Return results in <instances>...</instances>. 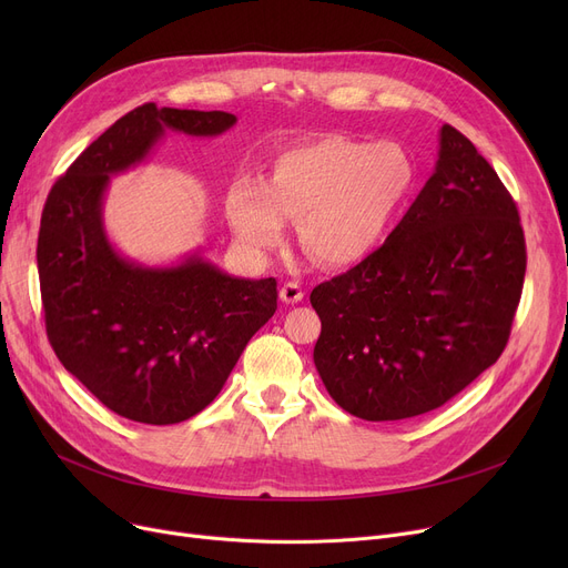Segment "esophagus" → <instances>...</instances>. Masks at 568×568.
<instances>
[{"label": "esophagus", "mask_w": 568, "mask_h": 568, "mask_svg": "<svg viewBox=\"0 0 568 568\" xmlns=\"http://www.w3.org/2000/svg\"><path fill=\"white\" fill-rule=\"evenodd\" d=\"M281 300L285 302V304H296V302H302L304 300V290H302V285L300 283H285L283 287H281Z\"/></svg>", "instance_id": "esophagus-1"}]
</instances>
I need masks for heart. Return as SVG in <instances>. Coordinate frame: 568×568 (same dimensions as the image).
I'll list each match as a JSON object with an SVG mask.
<instances>
[{
  "instance_id": "b5f03b06",
  "label": "heart",
  "mask_w": 568,
  "mask_h": 568,
  "mask_svg": "<svg viewBox=\"0 0 568 568\" xmlns=\"http://www.w3.org/2000/svg\"><path fill=\"white\" fill-rule=\"evenodd\" d=\"M412 184L414 165L403 146L322 135L281 152L264 184L236 182L225 216L251 255L281 248L292 221L315 262L349 266L384 242Z\"/></svg>"
}]
</instances>
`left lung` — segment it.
<instances>
[{"label": "left lung", "instance_id": "8db88e82", "mask_svg": "<svg viewBox=\"0 0 568 568\" xmlns=\"http://www.w3.org/2000/svg\"><path fill=\"white\" fill-rule=\"evenodd\" d=\"M527 266L518 206L454 126L433 176L386 242L320 283L315 368L329 396L366 422L442 407L509 343Z\"/></svg>", "mask_w": 568, "mask_h": 568}]
</instances>
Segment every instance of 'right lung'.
Masks as SVG:
<instances>
[{
  "mask_svg": "<svg viewBox=\"0 0 568 568\" xmlns=\"http://www.w3.org/2000/svg\"><path fill=\"white\" fill-rule=\"evenodd\" d=\"M236 116L144 103L99 135L48 193L39 281L48 341L108 409L168 426L212 403L253 334L278 308L276 278H234L193 255L142 266L103 230L110 176L140 163L165 133L221 135Z\"/></svg>",
  "mask_w": 568,
  "mask_h": 568,
  "instance_id": "1",
  "label": "right lung"
}]
</instances>
